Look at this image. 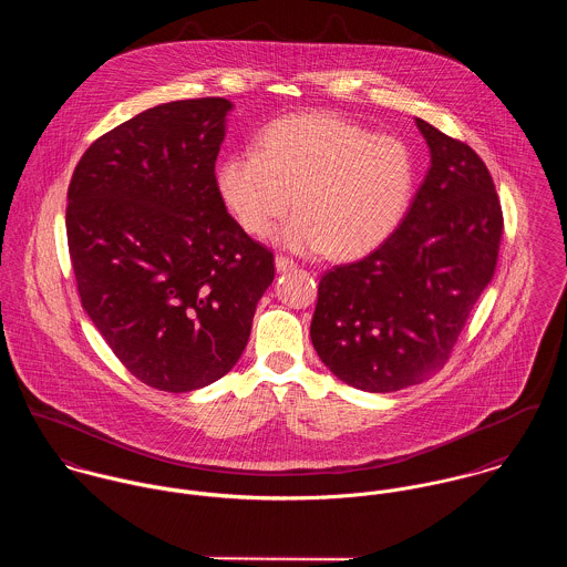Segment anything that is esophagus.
<instances>
[{
  "instance_id": "1",
  "label": "esophagus",
  "mask_w": 567,
  "mask_h": 567,
  "mask_svg": "<svg viewBox=\"0 0 567 567\" xmlns=\"http://www.w3.org/2000/svg\"><path fill=\"white\" fill-rule=\"evenodd\" d=\"M275 266H277L279 272H290V270L297 268V264H295L290 257H284V255H277V257H275Z\"/></svg>"
}]
</instances>
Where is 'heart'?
Here are the masks:
<instances>
[{
	"label": "heart",
	"mask_w": 567,
	"mask_h": 567,
	"mask_svg": "<svg viewBox=\"0 0 567 567\" xmlns=\"http://www.w3.org/2000/svg\"><path fill=\"white\" fill-rule=\"evenodd\" d=\"M216 185L248 236H266L295 207L279 243L355 259L386 243L404 220L414 163L398 137L371 135L340 115L303 113L270 122L255 151L225 157Z\"/></svg>",
	"instance_id": "1"
}]
</instances>
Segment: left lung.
<instances>
[{"mask_svg":"<svg viewBox=\"0 0 567 567\" xmlns=\"http://www.w3.org/2000/svg\"><path fill=\"white\" fill-rule=\"evenodd\" d=\"M430 169L393 236L327 270L312 344L344 384L393 393L450 358L497 264L504 218L485 162L416 117Z\"/></svg>","mask_w":567,"mask_h":567,"instance_id":"obj_1","label":"left lung"}]
</instances>
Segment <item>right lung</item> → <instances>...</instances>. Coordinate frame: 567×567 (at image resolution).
I'll return each mask as SVG.
<instances>
[{
	"label": "right lung",
	"mask_w": 567,
	"mask_h": 567,
	"mask_svg": "<svg viewBox=\"0 0 567 567\" xmlns=\"http://www.w3.org/2000/svg\"><path fill=\"white\" fill-rule=\"evenodd\" d=\"M231 102L153 106L97 137L68 189L82 308L144 384L187 393L227 375L275 257L229 216L216 159Z\"/></svg>",
	"instance_id": "right-lung-1"
}]
</instances>
